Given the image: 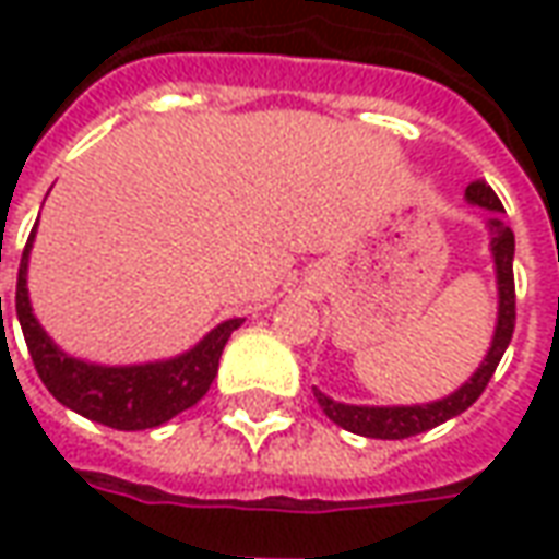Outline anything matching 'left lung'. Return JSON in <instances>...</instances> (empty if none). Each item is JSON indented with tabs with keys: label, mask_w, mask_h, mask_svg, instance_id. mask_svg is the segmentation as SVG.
<instances>
[{
	"label": "left lung",
	"mask_w": 559,
	"mask_h": 559,
	"mask_svg": "<svg viewBox=\"0 0 559 559\" xmlns=\"http://www.w3.org/2000/svg\"><path fill=\"white\" fill-rule=\"evenodd\" d=\"M466 202L490 212V217H487L490 257H493L499 293L497 330H493V342L487 347L481 366L454 393H448L442 400L415 402V405H350V402H338L314 388V400L320 402L323 415L342 429H347V432H357V436H366V439H408V436H417V432H427V429L439 427L451 417L463 415L472 402L481 396L487 381L497 372L499 360H502V354H506V347L511 342V333H514V272H511L514 233L502 221V214H506L502 202L484 181H475V185L466 187Z\"/></svg>",
	"instance_id": "left-lung-1"
}]
</instances>
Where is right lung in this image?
I'll list each match as a JSON object with an SVG mask.
<instances>
[{"instance_id": "add662e5", "label": "right lung", "mask_w": 559, "mask_h": 559, "mask_svg": "<svg viewBox=\"0 0 559 559\" xmlns=\"http://www.w3.org/2000/svg\"><path fill=\"white\" fill-rule=\"evenodd\" d=\"M38 229V224H35ZM35 229L23 248L21 272H17V320L23 326V338L35 362V372L45 381V388L87 420L105 424L111 429H151L166 424L185 408L197 405L212 388L217 362L224 354L233 330H239L241 318H229L217 323L212 333L202 335L197 345L169 357V360L135 362V366H103L69 357L38 323L29 302L26 272H29V251H33Z\"/></svg>"}]
</instances>
